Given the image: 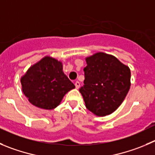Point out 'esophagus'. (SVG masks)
Wrapping results in <instances>:
<instances>
[{"instance_id": "esophagus-1", "label": "esophagus", "mask_w": 155, "mask_h": 155, "mask_svg": "<svg viewBox=\"0 0 155 155\" xmlns=\"http://www.w3.org/2000/svg\"><path fill=\"white\" fill-rule=\"evenodd\" d=\"M75 87H76V88L77 89H78L79 87H80V85H81V84H80V82L79 81H77L76 82H75Z\"/></svg>"}]
</instances>
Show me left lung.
Segmentation results:
<instances>
[{"label":"left lung","instance_id":"1","mask_svg":"<svg viewBox=\"0 0 155 155\" xmlns=\"http://www.w3.org/2000/svg\"><path fill=\"white\" fill-rule=\"evenodd\" d=\"M84 86L79 89L87 110L98 116L115 111L131 86V71L116 57L98 52L86 58Z\"/></svg>","mask_w":155,"mask_h":155}]
</instances>
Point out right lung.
Segmentation results:
<instances>
[{
	"mask_svg": "<svg viewBox=\"0 0 155 155\" xmlns=\"http://www.w3.org/2000/svg\"><path fill=\"white\" fill-rule=\"evenodd\" d=\"M23 94L32 105L52 110L75 86L62 71V63L49 56L31 66L20 79Z\"/></svg>",
	"mask_w": 155,
	"mask_h": 155,
	"instance_id": "add662e5",
	"label": "right lung"
}]
</instances>
